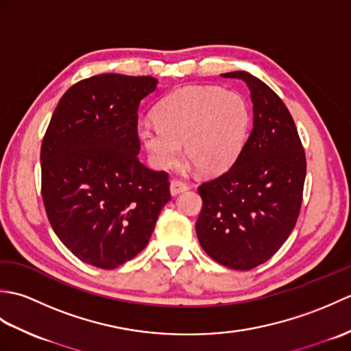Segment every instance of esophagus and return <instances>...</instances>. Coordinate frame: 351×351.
<instances>
[{"instance_id": "34e87169", "label": "esophagus", "mask_w": 351, "mask_h": 351, "mask_svg": "<svg viewBox=\"0 0 351 351\" xmlns=\"http://www.w3.org/2000/svg\"><path fill=\"white\" fill-rule=\"evenodd\" d=\"M187 190H189V185L185 184V182H182V181L173 180V181L170 182L171 196H176V195H180V193H184V191H187Z\"/></svg>"}]
</instances>
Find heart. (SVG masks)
<instances>
[{
  "label": "heart",
  "instance_id": "1",
  "mask_svg": "<svg viewBox=\"0 0 351 351\" xmlns=\"http://www.w3.org/2000/svg\"><path fill=\"white\" fill-rule=\"evenodd\" d=\"M156 121L137 125V138L156 169H170L184 155L196 170L217 175L240 156L249 137L250 108L244 96L215 86H185L166 96Z\"/></svg>",
  "mask_w": 351,
  "mask_h": 351
}]
</instances>
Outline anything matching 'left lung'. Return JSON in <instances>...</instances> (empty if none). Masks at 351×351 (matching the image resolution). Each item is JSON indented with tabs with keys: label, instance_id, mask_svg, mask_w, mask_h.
Masks as SVG:
<instances>
[{
	"label": "left lung",
	"instance_id": "obj_1",
	"mask_svg": "<svg viewBox=\"0 0 351 351\" xmlns=\"http://www.w3.org/2000/svg\"><path fill=\"white\" fill-rule=\"evenodd\" d=\"M221 77L247 84L253 128L232 167L199 187L204 206L196 234L219 264L250 270L270 259L293 232L306 156L293 117L270 87L244 71Z\"/></svg>",
	"mask_w": 351,
	"mask_h": 351
}]
</instances>
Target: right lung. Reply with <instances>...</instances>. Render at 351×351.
I'll return each instance as SVG.
<instances>
[{
    "label": "right lung",
    "instance_id": "obj_1",
    "mask_svg": "<svg viewBox=\"0 0 351 351\" xmlns=\"http://www.w3.org/2000/svg\"><path fill=\"white\" fill-rule=\"evenodd\" d=\"M158 80L101 73L73 84L40 149L42 197L56 235L86 264L111 270L146 247L170 200L166 171L138 161L137 110Z\"/></svg>",
    "mask_w": 351,
    "mask_h": 351
}]
</instances>
